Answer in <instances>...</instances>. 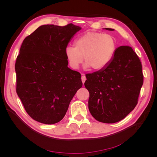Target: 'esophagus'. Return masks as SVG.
<instances>
[{
  "mask_svg": "<svg viewBox=\"0 0 157 157\" xmlns=\"http://www.w3.org/2000/svg\"><path fill=\"white\" fill-rule=\"evenodd\" d=\"M81 79H82V83L84 84V82H85V80H86V77H85V75L84 74H82V78H81Z\"/></svg>",
  "mask_w": 157,
  "mask_h": 157,
  "instance_id": "34e87169",
  "label": "esophagus"
}]
</instances>
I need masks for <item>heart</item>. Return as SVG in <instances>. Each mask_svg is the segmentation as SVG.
I'll return each mask as SVG.
<instances>
[{"instance_id": "obj_1", "label": "heart", "mask_w": 157, "mask_h": 157, "mask_svg": "<svg viewBox=\"0 0 157 157\" xmlns=\"http://www.w3.org/2000/svg\"><path fill=\"white\" fill-rule=\"evenodd\" d=\"M116 51L115 38L109 34L90 31L75 40V46H67L65 55L70 67L78 69L84 60V67L100 70L105 67L113 59Z\"/></svg>"}]
</instances>
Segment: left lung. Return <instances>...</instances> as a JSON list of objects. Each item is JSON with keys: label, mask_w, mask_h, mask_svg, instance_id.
<instances>
[{"label": "left lung", "mask_w": 157, "mask_h": 157, "mask_svg": "<svg viewBox=\"0 0 157 157\" xmlns=\"http://www.w3.org/2000/svg\"><path fill=\"white\" fill-rule=\"evenodd\" d=\"M86 77L84 86L90 94L88 109L98 121L117 122L137 104L144 74L141 61L132 47H118L105 68Z\"/></svg>", "instance_id": "8db88e82"}]
</instances>
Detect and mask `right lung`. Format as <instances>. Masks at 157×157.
Returning a JSON list of instances; mask_svg holds the SVG:
<instances>
[{"label":"right lung","instance_id":"right-lung-1","mask_svg":"<svg viewBox=\"0 0 157 157\" xmlns=\"http://www.w3.org/2000/svg\"><path fill=\"white\" fill-rule=\"evenodd\" d=\"M81 28L44 25L23 40L15 63L16 92L33 120L52 124L63 119L77 90L81 75L69 69L65 55Z\"/></svg>","mask_w":157,"mask_h":157}]
</instances>
